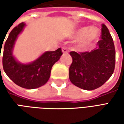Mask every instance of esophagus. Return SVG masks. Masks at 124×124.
I'll list each match as a JSON object with an SVG mask.
<instances>
[{
  "label": "esophagus",
  "instance_id": "1",
  "mask_svg": "<svg viewBox=\"0 0 124 124\" xmlns=\"http://www.w3.org/2000/svg\"><path fill=\"white\" fill-rule=\"evenodd\" d=\"M62 51L63 53H68V50L67 49V48H66V47H63V48H62Z\"/></svg>",
  "mask_w": 124,
  "mask_h": 124
}]
</instances>
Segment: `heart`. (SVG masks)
Listing matches in <instances>:
<instances>
[{"instance_id":"heart-1","label":"heart","mask_w":124,"mask_h":124,"mask_svg":"<svg viewBox=\"0 0 124 124\" xmlns=\"http://www.w3.org/2000/svg\"><path fill=\"white\" fill-rule=\"evenodd\" d=\"M100 35L97 27L84 26L78 28L72 33V36L78 38L77 48L80 50H86L98 40Z\"/></svg>"}]
</instances>
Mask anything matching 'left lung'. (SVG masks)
I'll list each match as a JSON object with an SVG mask.
<instances>
[{"mask_svg":"<svg viewBox=\"0 0 124 124\" xmlns=\"http://www.w3.org/2000/svg\"><path fill=\"white\" fill-rule=\"evenodd\" d=\"M101 39L91 52H70L72 63L69 68L71 82L78 88L92 90L102 86L114 73L116 51L108 28L101 25Z\"/></svg>","mask_w":124,"mask_h":124,"instance_id":"obj_1","label":"left lung"}]
</instances>
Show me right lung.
I'll use <instances>...</instances> for the list:
<instances>
[{
	"label": "right lung",
	"mask_w": 124,
	"mask_h": 124,
	"mask_svg": "<svg viewBox=\"0 0 124 124\" xmlns=\"http://www.w3.org/2000/svg\"><path fill=\"white\" fill-rule=\"evenodd\" d=\"M25 26V23H20L10 32L4 44L2 66L7 75L16 85L24 88L34 89L43 86L48 82L52 67L59 60L62 52L59 48L55 51L44 52L37 59L30 63L18 62L13 55V49L18 36ZM2 46V44L0 46V49Z\"/></svg>",
	"instance_id": "obj_1"
}]
</instances>
